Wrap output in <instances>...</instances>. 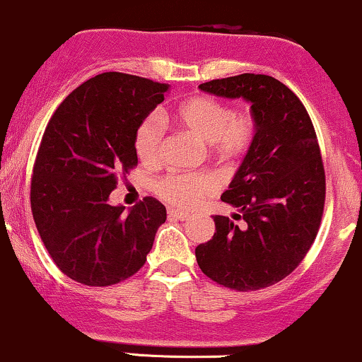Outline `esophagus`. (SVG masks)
Masks as SVG:
<instances>
[{"label":"esophagus","instance_id":"34e87169","mask_svg":"<svg viewBox=\"0 0 362 362\" xmlns=\"http://www.w3.org/2000/svg\"><path fill=\"white\" fill-rule=\"evenodd\" d=\"M168 215L169 216H174V218H177V220L189 218V214H186V211H181V210H176V208H169Z\"/></svg>","mask_w":362,"mask_h":362}]
</instances>
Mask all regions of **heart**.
<instances>
[{
	"label": "heart",
	"mask_w": 362,
	"mask_h": 362,
	"mask_svg": "<svg viewBox=\"0 0 362 362\" xmlns=\"http://www.w3.org/2000/svg\"><path fill=\"white\" fill-rule=\"evenodd\" d=\"M176 122L185 132L210 146L211 156L232 164L252 146L256 123L249 113H233L230 106L208 96H197L177 106ZM164 129L157 117H148L135 134V152L144 164L159 163ZM157 194L177 208H193L216 191L214 176L205 173L169 174L157 182Z\"/></svg>",
	"instance_id": "1"
}]
</instances>
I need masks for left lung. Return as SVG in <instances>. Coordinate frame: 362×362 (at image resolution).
Instances as JSON below:
<instances>
[{
	"label": "left lung",
	"mask_w": 362,
	"mask_h": 362,
	"mask_svg": "<svg viewBox=\"0 0 362 362\" xmlns=\"http://www.w3.org/2000/svg\"><path fill=\"white\" fill-rule=\"evenodd\" d=\"M198 88L242 98L256 123L252 146L222 194L239 214L214 216V239L194 250L198 266L232 290H261L296 269L320 227L325 173L315 129L298 96L271 76L239 74Z\"/></svg>",
	"instance_id": "8db88e82"
}]
</instances>
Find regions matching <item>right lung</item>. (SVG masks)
I'll list each match as a JSON object with an SVG mask.
<instances>
[{"label": "right lung", "mask_w": 362, "mask_h": 362, "mask_svg": "<svg viewBox=\"0 0 362 362\" xmlns=\"http://www.w3.org/2000/svg\"><path fill=\"white\" fill-rule=\"evenodd\" d=\"M169 84L103 72L76 88L47 125L33 165L32 214L50 257L86 286L135 274L151 252L165 206L144 198L123 214L112 205L118 174L137 164L139 125L164 101Z\"/></svg>", "instance_id": "add662e5"}]
</instances>
